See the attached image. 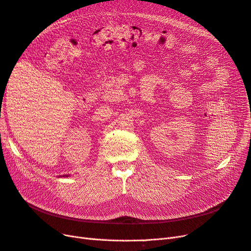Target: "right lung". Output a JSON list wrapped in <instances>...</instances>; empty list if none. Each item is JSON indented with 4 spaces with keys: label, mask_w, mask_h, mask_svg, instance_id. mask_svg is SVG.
<instances>
[{
    "label": "right lung",
    "mask_w": 251,
    "mask_h": 251,
    "mask_svg": "<svg viewBox=\"0 0 251 251\" xmlns=\"http://www.w3.org/2000/svg\"><path fill=\"white\" fill-rule=\"evenodd\" d=\"M66 177H68V176H66Z\"/></svg>",
    "instance_id": "obj_1"
}]
</instances>
